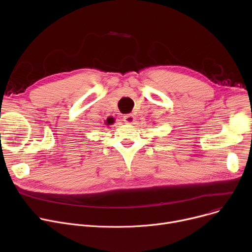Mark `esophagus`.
Returning a JSON list of instances; mask_svg holds the SVG:
<instances>
[{"label":"esophagus","instance_id":"34e87169","mask_svg":"<svg viewBox=\"0 0 252 252\" xmlns=\"http://www.w3.org/2000/svg\"><path fill=\"white\" fill-rule=\"evenodd\" d=\"M124 122L127 125H133L135 122V116L133 114H126L124 116Z\"/></svg>","mask_w":252,"mask_h":252}]
</instances>
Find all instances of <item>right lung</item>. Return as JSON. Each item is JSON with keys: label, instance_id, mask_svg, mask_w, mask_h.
Wrapping results in <instances>:
<instances>
[{"label": "right lung", "instance_id": "right-lung-1", "mask_svg": "<svg viewBox=\"0 0 252 252\" xmlns=\"http://www.w3.org/2000/svg\"><path fill=\"white\" fill-rule=\"evenodd\" d=\"M112 123H113V121H112V119L108 118V119H107V122H106V125H110V124H112Z\"/></svg>", "mask_w": 252, "mask_h": 252}]
</instances>
